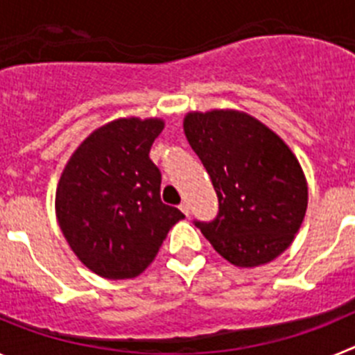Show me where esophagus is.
Wrapping results in <instances>:
<instances>
[{
	"instance_id": "esophagus-1",
	"label": "esophagus",
	"mask_w": 355,
	"mask_h": 355,
	"mask_svg": "<svg viewBox=\"0 0 355 355\" xmlns=\"http://www.w3.org/2000/svg\"><path fill=\"white\" fill-rule=\"evenodd\" d=\"M180 209H181V211L184 213V215L190 216V206H188V202H181V205H180Z\"/></svg>"
}]
</instances>
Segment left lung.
I'll return each instance as SVG.
<instances>
[{
	"instance_id": "obj_1",
	"label": "left lung",
	"mask_w": 355,
	"mask_h": 355,
	"mask_svg": "<svg viewBox=\"0 0 355 355\" xmlns=\"http://www.w3.org/2000/svg\"><path fill=\"white\" fill-rule=\"evenodd\" d=\"M183 130L218 197L213 222H196L213 249L241 268L291 245L307 209V181L275 131L238 110L188 112Z\"/></svg>"
}]
</instances>
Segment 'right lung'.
<instances>
[{
  "mask_svg": "<svg viewBox=\"0 0 355 355\" xmlns=\"http://www.w3.org/2000/svg\"><path fill=\"white\" fill-rule=\"evenodd\" d=\"M163 119L122 117L97 128L65 163L56 220L72 252L105 279H133L184 218L159 199L162 174L149 150Z\"/></svg>",
  "mask_w": 355,
  "mask_h": 355,
  "instance_id": "right-lung-1",
  "label": "right lung"
}]
</instances>
